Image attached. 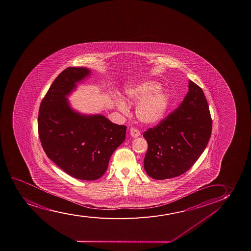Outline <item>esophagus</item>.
I'll return each instance as SVG.
<instances>
[{"label":"esophagus","mask_w":251,"mask_h":251,"mask_svg":"<svg viewBox=\"0 0 251 251\" xmlns=\"http://www.w3.org/2000/svg\"><path fill=\"white\" fill-rule=\"evenodd\" d=\"M130 136L134 137V138H136V137L141 136V132L136 128H130Z\"/></svg>","instance_id":"1"}]
</instances>
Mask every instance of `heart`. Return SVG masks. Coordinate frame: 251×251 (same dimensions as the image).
<instances>
[{
	"label": "heart",
	"mask_w": 251,
	"mask_h": 251,
	"mask_svg": "<svg viewBox=\"0 0 251 251\" xmlns=\"http://www.w3.org/2000/svg\"><path fill=\"white\" fill-rule=\"evenodd\" d=\"M162 86L155 81H144L128 87L126 97L133 103H138L136 114L142 123L155 125L165 118L171 105V97ZM116 105L121 111L126 113L128 107L123 100H119Z\"/></svg>",
	"instance_id": "obj_1"
}]
</instances>
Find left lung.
<instances>
[{
	"mask_svg": "<svg viewBox=\"0 0 251 251\" xmlns=\"http://www.w3.org/2000/svg\"><path fill=\"white\" fill-rule=\"evenodd\" d=\"M209 106L202 89L189 81V92L178 108L157 126L143 133L148 142L144 169L157 180L175 178L190 169L211 137Z\"/></svg>",
	"mask_w": 251,
	"mask_h": 251,
	"instance_id": "8db88e82",
	"label": "left lung"
}]
</instances>
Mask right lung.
I'll return each mask as SVG.
<instances>
[{
  "label": "right lung",
  "instance_id": "1",
  "mask_svg": "<svg viewBox=\"0 0 251 251\" xmlns=\"http://www.w3.org/2000/svg\"><path fill=\"white\" fill-rule=\"evenodd\" d=\"M86 67H68L55 78L40 103L38 130L47 157L74 178L95 180L103 176L115 149L126 139V126L102 115H83L67 96L89 76Z\"/></svg>",
  "mask_w": 251,
  "mask_h": 251
}]
</instances>
